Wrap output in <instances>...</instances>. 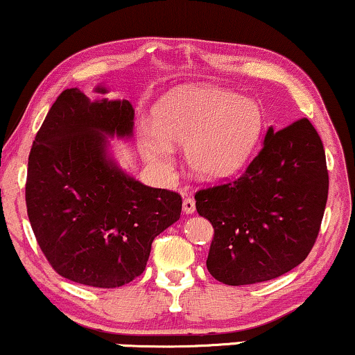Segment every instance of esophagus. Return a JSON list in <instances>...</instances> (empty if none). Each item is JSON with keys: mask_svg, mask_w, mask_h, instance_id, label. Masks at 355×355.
I'll return each instance as SVG.
<instances>
[{"mask_svg": "<svg viewBox=\"0 0 355 355\" xmlns=\"http://www.w3.org/2000/svg\"><path fill=\"white\" fill-rule=\"evenodd\" d=\"M183 213H187V215L195 213V200L190 198V196L183 200Z\"/></svg>", "mask_w": 355, "mask_h": 355, "instance_id": "esophagus-1", "label": "esophagus"}]
</instances>
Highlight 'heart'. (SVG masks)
<instances>
[{
    "label": "heart",
    "mask_w": 355,
    "mask_h": 355,
    "mask_svg": "<svg viewBox=\"0 0 355 355\" xmlns=\"http://www.w3.org/2000/svg\"><path fill=\"white\" fill-rule=\"evenodd\" d=\"M263 115L253 101L216 87H185L160 102L155 127L140 130V150L148 164L166 170L173 145H185L187 162L198 177L218 180L245 164L258 142Z\"/></svg>",
    "instance_id": "heart-1"
}]
</instances>
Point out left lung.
<instances>
[{
  "label": "left lung",
  "mask_w": 355,
  "mask_h": 355,
  "mask_svg": "<svg viewBox=\"0 0 355 355\" xmlns=\"http://www.w3.org/2000/svg\"><path fill=\"white\" fill-rule=\"evenodd\" d=\"M329 191L326 152L307 119L275 132L245 173L195 193L213 225L207 268L220 283H263L291 271L313 250Z\"/></svg>",
  "instance_id": "obj_1"
}]
</instances>
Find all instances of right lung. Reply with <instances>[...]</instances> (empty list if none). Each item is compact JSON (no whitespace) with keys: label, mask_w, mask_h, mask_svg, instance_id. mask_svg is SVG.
I'll return each instance as SVG.
<instances>
[{"label":"right lung","mask_w":355,"mask_h":355,"mask_svg":"<svg viewBox=\"0 0 355 355\" xmlns=\"http://www.w3.org/2000/svg\"><path fill=\"white\" fill-rule=\"evenodd\" d=\"M132 129L129 101H91L72 87L59 94L33 142L29 223L53 270L74 283H130L147 266L155 236L180 218L177 191L137 182L107 155L105 137H130Z\"/></svg>","instance_id":"add662e5"}]
</instances>
